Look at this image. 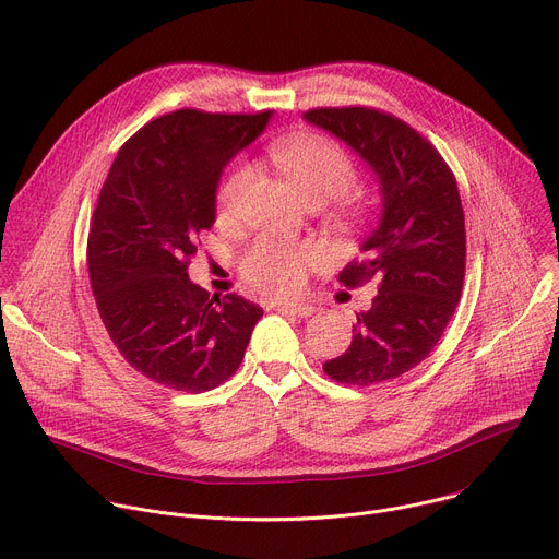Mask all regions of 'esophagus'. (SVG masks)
Here are the masks:
<instances>
[{"label": "esophagus", "instance_id": "obj_1", "mask_svg": "<svg viewBox=\"0 0 559 559\" xmlns=\"http://www.w3.org/2000/svg\"><path fill=\"white\" fill-rule=\"evenodd\" d=\"M276 309L283 311V313L296 316V318H307V316L313 313V307H311V305H305V302H278Z\"/></svg>", "mask_w": 559, "mask_h": 559}]
</instances>
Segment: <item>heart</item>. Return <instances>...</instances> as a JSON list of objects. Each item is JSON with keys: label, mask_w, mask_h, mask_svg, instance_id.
Returning a JSON list of instances; mask_svg holds the SVG:
<instances>
[{"label": "heart", "mask_w": 559, "mask_h": 559, "mask_svg": "<svg viewBox=\"0 0 559 559\" xmlns=\"http://www.w3.org/2000/svg\"><path fill=\"white\" fill-rule=\"evenodd\" d=\"M270 154L307 203L318 205L338 197L341 205H352L343 192L352 186L356 170L349 154L334 139L302 132L274 143ZM250 181L252 166L246 162L234 164L225 173L216 190V207L223 218L234 216L241 207ZM313 261L316 252L309 246H289L263 238L243 254L241 274L263 294L294 296L305 285L307 265Z\"/></svg>", "instance_id": "heart-1"}]
</instances>
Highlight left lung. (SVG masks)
<instances>
[{
  "label": "left lung",
  "mask_w": 559,
  "mask_h": 559,
  "mask_svg": "<svg viewBox=\"0 0 559 559\" xmlns=\"http://www.w3.org/2000/svg\"><path fill=\"white\" fill-rule=\"evenodd\" d=\"M305 119L345 141L373 170L382 214L338 281L378 283L356 313L349 349L323 365L343 384L369 386L420 365L447 330L462 294L466 234L455 177L409 123L367 106L313 108Z\"/></svg>",
  "instance_id": "left-lung-1"
}]
</instances>
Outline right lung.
Masks as SVG:
<instances>
[{
	"instance_id": "right-lung-1",
	"label": "right lung",
	"mask_w": 559,
	"mask_h": 559,
	"mask_svg": "<svg viewBox=\"0 0 559 559\" xmlns=\"http://www.w3.org/2000/svg\"><path fill=\"white\" fill-rule=\"evenodd\" d=\"M272 110H177L145 123L119 150L88 234V272L119 354L147 380L201 393L241 365L263 309L216 298L188 278L197 236L216 218L229 158L267 126Z\"/></svg>"
}]
</instances>
